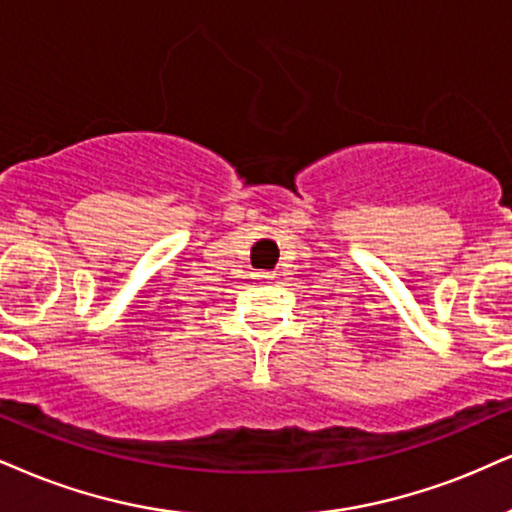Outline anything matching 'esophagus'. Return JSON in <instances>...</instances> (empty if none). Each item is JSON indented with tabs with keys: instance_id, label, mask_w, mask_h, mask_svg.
I'll return each mask as SVG.
<instances>
[{
	"instance_id": "esophagus-1",
	"label": "esophagus",
	"mask_w": 512,
	"mask_h": 512,
	"mask_svg": "<svg viewBox=\"0 0 512 512\" xmlns=\"http://www.w3.org/2000/svg\"><path fill=\"white\" fill-rule=\"evenodd\" d=\"M258 280H270L273 277V273H268V270H261V273H256Z\"/></svg>"
}]
</instances>
